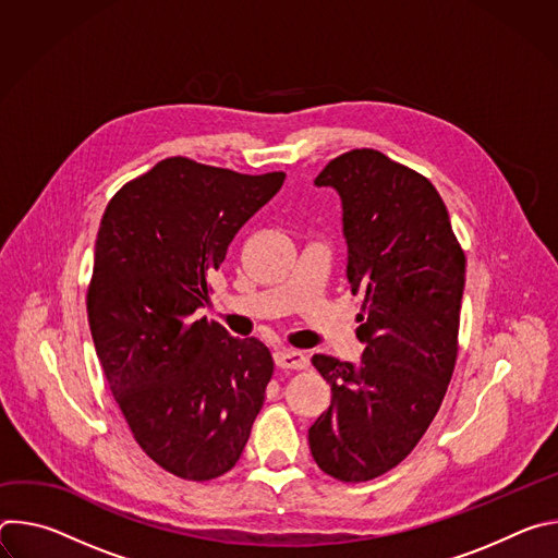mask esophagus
I'll use <instances>...</instances> for the list:
<instances>
[{
    "label": "esophagus",
    "instance_id": "1",
    "mask_svg": "<svg viewBox=\"0 0 558 558\" xmlns=\"http://www.w3.org/2000/svg\"><path fill=\"white\" fill-rule=\"evenodd\" d=\"M274 360H276V366H280V368H291V371H302V368H306V357H304V353L302 351H295V349H284V351H278L276 355H274Z\"/></svg>",
    "mask_w": 558,
    "mask_h": 558
}]
</instances>
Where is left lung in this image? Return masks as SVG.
I'll use <instances>...</instances> for the list:
<instances>
[{
  "label": "left lung",
  "instance_id": "obj_1",
  "mask_svg": "<svg viewBox=\"0 0 558 558\" xmlns=\"http://www.w3.org/2000/svg\"><path fill=\"white\" fill-rule=\"evenodd\" d=\"M342 198L347 278L364 302L362 362L317 353L333 402L308 428L323 472L371 482L404 461L435 420L459 351L465 256L435 185L386 154L351 149L317 174Z\"/></svg>",
  "mask_w": 558,
  "mask_h": 558
}]
</instances>
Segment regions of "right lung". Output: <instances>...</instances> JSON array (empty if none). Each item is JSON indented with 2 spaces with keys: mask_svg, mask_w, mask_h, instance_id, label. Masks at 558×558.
I'll return each mask as SVG.
<instances>
[{
  "mask_svg": "<svg viewBox=\"0 0 558 558\" xmlns=\"http://www.w3.org/2000/svg\"><path fill=\"white\" fill-rule=\"evenodd\" d=\"M282 181L170 156L101 218L86 298L95 349L134 441L187 482L218 480L241 459L274 375L260 340L194 311L238 229Z\"/></svg>",
  "mask_w": 558,
  "mask_h": 558,
  "instance_id": "add662e5",
  "label": "right lung"
}]
</instances>
